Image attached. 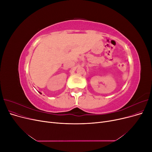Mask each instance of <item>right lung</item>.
Listing matches in <instances>:
<instances>
[{
  "label": "right lung",
  "instance_id": "add662e5",
  "mask_svg": "<svg viewBox=\"0 0 152 152\" xmlns=\"http://www.w3.org/2000/svg\"><path fill=\"white\" fill-rule=\"evenodd\" d=\"M39 93H40V94H42V93H40V92H39Z\"/></svg>",
  "mask_w": 152,
  "mask_h": 152
}]
</instances>
